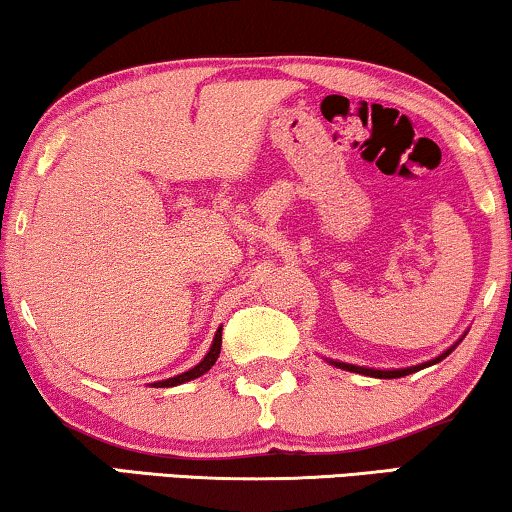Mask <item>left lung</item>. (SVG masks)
Returning <instances> with one entry per match:
<instances>
[{
  "label": "left lung",
  "mask_w": 512,
  "mask_h": 512,
  "mask_svg": "<svg viewBox=\"0 0 512 512\" xmlns=\"http://www.w3.org/2000/svg\"><path fill=\"white\" fill-rule=\"evenodd\" d=\"M452 349H447L443 356H438V359H433L429 363H422V366H412V368H401V370H375V368H361V366H349V363H340V361H333V366H338L342 370H352V373H361V375H370V377H380V380H394V377H403V375H410L415 373V370H422L426 366H433V363H438L440 359H445L447 354H450Z\"/></svg>",
  "instance_id": "left-lung-1"
}]
</instances>
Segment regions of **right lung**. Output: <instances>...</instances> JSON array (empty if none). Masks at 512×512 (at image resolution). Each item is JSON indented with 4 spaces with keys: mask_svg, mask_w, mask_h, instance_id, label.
Listing matches in <instances>:
<instances>
[{
    "mask_svg": "<svg viewBox=\"0 0 512 512\" xmlns=\"http://www.w3.org/2000/svg\"><path fill=\"white\" fill-rule=\"evenodd\" d=\"M219 354H221V328H219V331H216L212 347H209L207 356L198 363V366L191 368V370H186V373H181V375H177V377H170V380L156 382V384H153V387H177V384H184V382H188V380H195V377L205 375L207 370L214 366L216 359H219Z\"/></svg>",
    "mask_w": 512,
    "mask_h": 512,
    "instance_id": "1",
    "label": "right lung"
}]
</instances>
